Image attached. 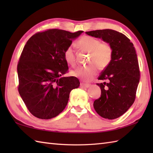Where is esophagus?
Wrapping results in <instances>:
<instances>
[{
    "instance_id": "esophagus-1",
    "label": "esophagus",
    "mask_w": 153,
    "mask_h": 153,
    "mask_svg": "<svg viewBox=\"0 0 153 153\" xmlns=\"http://www.w3.org/2000/svg\"><path fill=\"white\" fill-rule=\"evenodd\" d=\"M80 85L82 87H89L90 86V84L88 83H81Z\"/></svg>"
}]
</instances>
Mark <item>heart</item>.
<instances>
[{
    "mask_svg": "<svg viewBox=\"0 0 153 153\" xmlns=\"http://www.w3.org/2000/svg\"><path fill=\"white\" fill-rule=\"evenodd\" d=\"M77 45L82 50L89 53L91 56L88 66H79L71 71L74 76L78 77L85 82L92 80L98 72V68L103 70L110 64L112 58V48L106 42H101L99 39L83 36L77 41ZM64 57L68 64L75 66L76 64V56L73 47H68L64 51Z\"/></svg>",
    "mask_w": 153,
    "mask_h": 153,
    "instance_id": "obj_1",
    "label": "heart"
}]
</instances>
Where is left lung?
I'll return each instance as SVG.
<instances>
[{"label": "left lung", "mask_w": 153, "mask_h": 153, "mask_svg": "<svg viewBox=\"0 0 153 153\" xmlns=\"http://www.w3.org/2000/svg\"><path fill=\"white\" fill-rule=\"evenodd\" d=\"M85 33L102 39L110 45L113 51L110 64L98 77L100 80H106L108 82L97 83L101 89V95L94 101V108L104 118H119L134 102L140 79L134 44L125 35L108 29Z\"/></svg>", "instance_id": "8db88e82"}]
</instances>
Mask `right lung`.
Here are the masks:
<instances>
[{
  "mask_svg": "<svg viewBox=\"0 0 153 153\" xmlns=\"http://www.w3.org/2000/svg\"><path fill=\"white\" fill-rule=\"evenodd\" d=\"M83 32L51 29L27 41L18 63V89L34 116L43 120L56 117L66 106L71 91L79 87L77 77L62 76L68 70L64 53Z\"/></svg>",
  "mask_w": 153,
  "mask_h": 153,
  "instance_id": "right-lung-1",
  "label": "right lung"
}]
</instances>
